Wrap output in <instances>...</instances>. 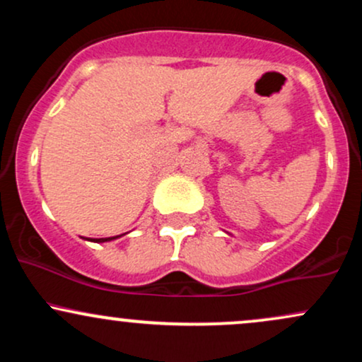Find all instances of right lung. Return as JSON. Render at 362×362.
Segmentation results:
<instances>
[{"instance_id": "1", "label": "right lung", "mask_w": 362, "mask_h": 362, "mask_svg": "<svg viewBox=\"0 0 362 362\" xmlns=\"http://www.w3.org/2000/svg\"><path fill=\"white\" fill-rule=\"evenodd\" d=\"M114 238H117V236H112V238H97L93 240V242H109V240H114Z\"/></svg>"}]
</instances>
